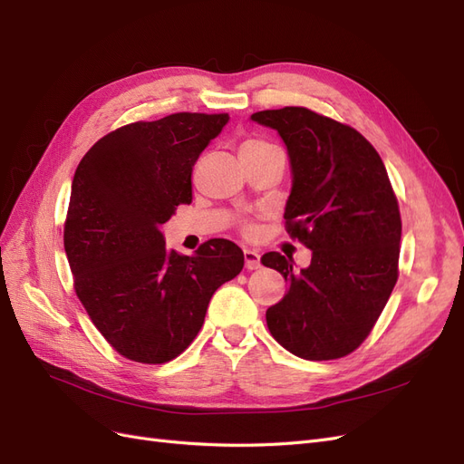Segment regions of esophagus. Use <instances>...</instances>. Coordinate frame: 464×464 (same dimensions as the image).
<instances>
[{"label": "esophagus", "instance_id": "34e87169", "mask_svg": "<svg viewBox=\"0 0 464 464\" xmlns=\"http://www.w3.org/2000/svg\"><path fill=\"white\" fill-rule=\"evenodd\" d=\"M261 256L256 249H244V261H246V269L247 271H256L261 266Z\"/></svg>", "mask_w": 464, "mask_h": 464}]
</instances>
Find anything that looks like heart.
<instances>
[{
	"label": "heart",
	"instance_id": "heart-1",
	"mask_svg": "<svg viewBox=\"0 0 464 464\" xmlns=\"http://www.w3.org/2000/svg\"><path fill=\"white\" fill-rule=\"evenodd\" d=\"M263 147H269V145L263 143V141H257V139H251V141H246L242 145V150H256V149H263ZM251 230H254V228L247 227V232H251Z\"/></svg>",
	"mask_w": 464,
	"mask_h": 464
}]
</instances>
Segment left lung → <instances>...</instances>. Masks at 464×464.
Listing matches in <instances>:
<instances>
[{
  "label": "left lung",
  "instance_id": "left-lung-1",
  "mask_svg": "<svg viewBox=\"0 0 464 464\" xmlns=\"http://www.w3.org/2000/svg\"><path fill=\"white\" fill-rule=\"evenodd\" d=\"M251 121L286 145V230L312 249L300 271L276 251L261 257L288 280L266 327L294 356L343 358L370 334L399 276L401 213L385 164L356 130L307 108L263 110Z\"/></svg>",
  "mask_w": 464,
  "mask_h": 464
}]
</instances>
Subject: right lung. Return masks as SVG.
<instances>
[{"label": "right lung", "mask_w": 464, "mask_h": 464, "mask_svg": "<svg viewBox=\"0 0 464 464\" xmlns=\"http://www.w3.org/2000/svg\"><path fill=\"white\" fill-rule=\"evenodd\" d=\"M228 120L179 111L135 121L104 135L77 166L65 254L81 304L125 358L164 363L184 353L215 290L242 271L230 240L179 256L160 232L178 205L191 203L193 164Z\"/></svg>", "instance_id": "add662e5"}]
</instances>
